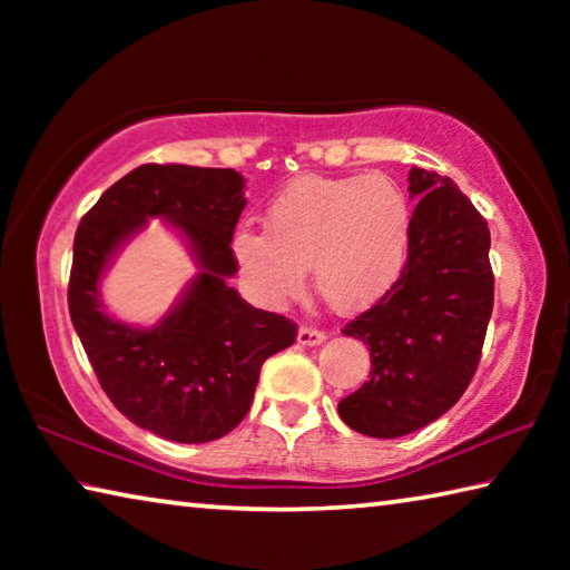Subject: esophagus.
I'll use <instances>...</instances> for the list:
<instances>
[{
	"mask_svg": "<svg viewBox=\"0 0 570 570\" xmlns=\"http://www.w3.org/2000/svg\"><path fill=\"white\" fill-rule=\"evenodd\" d=\"M326 340V334L320 330H312V326H302L296 334V344L298 346H316Z\"/></svg>",
	"mask_w": 570,
	"mask_h": 570,
	"instance_id": "obj_1",
	"label": "esophagus"
}]
</instances>
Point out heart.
I'll return each mask as SVG.
<instances>
[{"mask_svg": "<svg viewBox=\"0 0 570 570\" xmlns=\"http://www.w3.org/2000/svg\"><path fill=\"white\" fill-rule=\"evenodd\" d=\"M412 210L387 176L298 178L272 200L262 230L230 240L240 276L264 306L304 292L312 266L316 292L336 312L377 304L407 262Z\"/></svg>", "mask_w": 570, "mask_h": 570, "instance_id": "obj_1", "label": "heart"}]
</instances>
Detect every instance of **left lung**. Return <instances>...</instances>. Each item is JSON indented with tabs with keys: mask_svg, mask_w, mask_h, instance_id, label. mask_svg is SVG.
Wrapping results in <instances>:
<instances>
[{
	"mask_svg": "<svg viewBox=\"0 0 570 570\" xmlns=\"http://www.w3.org/2000/svg\"><path fill=\"white\" fill-rule=\"evenodd\" d=\"M407 264L370 312L344 334L370 346V380L340 402L362 435L392 440L442 417L478 370L493 314L490 228L455 180L410 170Z\"/></svg>",
	"mask_w": 570,
	"mask_h": 570,
	"instance_id": "8db88e82",
	"label": "left lung"
}]
</instances>
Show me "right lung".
Listing matches in <instances>:
<instances>
[{
  "mask_svg": "<svg viewBox=\"0 0 570 570\" xmlns=\"http://www.w3.org/2000/svg\"><path fill=\"white\" fill-rule=\"evenodd\" d=\"M244 188L230 168L140 166L102 193L75 234L67 304L105 394L132 424L183 445L228 435L246 417L262 364L296 340V324L246 304L228 284ZM150 217L177 230L197 274L142 327L110 315L99 288Z\"/></svg>",
  "mask_w": 570,
  "mask_h": 570,
  "instance_id": "obj_1",
  "label": "right lung"
}]
</instances>
